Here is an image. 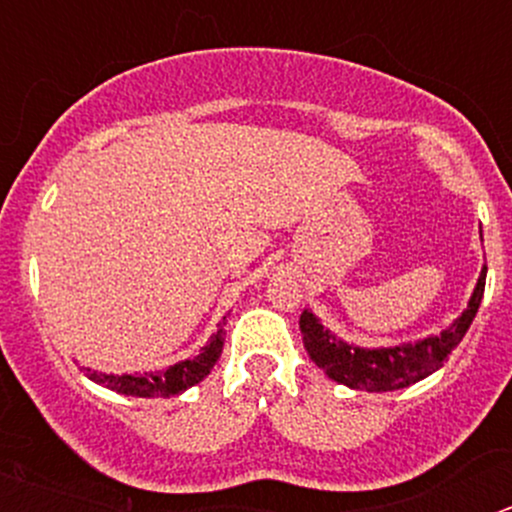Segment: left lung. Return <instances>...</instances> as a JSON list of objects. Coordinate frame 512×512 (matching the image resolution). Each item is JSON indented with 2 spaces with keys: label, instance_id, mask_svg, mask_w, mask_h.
Listing matches in <instances>:
<instances>
[{
  "label": "left lung",
  "instance_id": "obj_1",
  "mask_svg": "<svg viewBox=\"0 0 512 512\" xmlns=\"http://www.w3.org/2000/svg\"><path fill=\"white\" fill-rule=\"evenodd\" d=\"M485 277L487 266L479 274L469 307L461 312V318L449 330H443L441 336L423 338L418 343H405V346L395 348L348 346V343L338 341L330 330H325L310 310H302L300 330L307 354L330 379H336L338 384H346V387H354V390L392 392L410 387V384L420 382L436 369H441L443 361L449 359L451 351L459 346L464 333L472 325L474 315H477L482 295H485Z\"/></svg>",
  "mask_w": 512,
  "mask_h": 512
}]
</instances>
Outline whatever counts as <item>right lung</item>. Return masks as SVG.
<instances>
[{
    "label": "right lung",
    "mask_w": 512,
    "mask_h": 512,
    "mask_svg": "<svg viewBox=\"0 0 512 512\" xmlns=\"http://www.w3.org/2000/svg\"><path fill=\"white\" fill-rule=\"evenodd\" d=\"M223 325L217 330L215 336L210 338L200 356L194 359L179 361V364L169 366L166 372H148V374H99L87 369V377L92 382L104 384L110 390L120 392V395H133V397H174L182 395L187 387H194L197 382L210 374L215 361L223 354Z\"/></svg>",
    "instance_id": "1"
}]
</instances>
